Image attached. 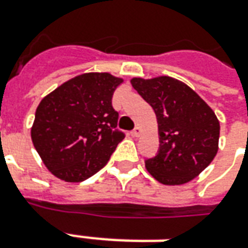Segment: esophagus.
I'll return each mask as SVG.
<instances>
[{
  "label": "esophagus",
  "mask_w": 248,
  "mask_h": 248,
  "mask_svg": "<svg viewBox=\"0 0 248 248\" xmlns=\"http://www.w3.org/2000/svg\"><path fill=\"white\" fill-rule=\"evenodd\" d=\"M141 133H142V129H141V127H136V129H134V130H133V133H131V134H133V136H134V137H140V136H141Z\"/></svg>",
  "instance_id": "obj_1"
}]
</instances>
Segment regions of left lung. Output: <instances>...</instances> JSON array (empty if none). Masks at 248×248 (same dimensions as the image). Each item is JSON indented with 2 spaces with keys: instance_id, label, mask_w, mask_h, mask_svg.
Returning <instances> with one entry per match:
<instances>
[{
  "instance_id": "left-lung-1",
  "label": "left lung",
  "mask_w": 248,
  "mask_h": 248,
  "mask_svg": "<svg viewBox=\"0 0 248 248\" xmlns=\"http://www.w3.org/2000/svg\"><path fill=\"white\" fill-rule=\"evenodd\" d=\"M130 82L157 118L160 149L145 161L148 172L167 186L193 181L218 151L220 122L215 111L194 89L170 76L133 77Z\"/></svg>"
}]
</instances>
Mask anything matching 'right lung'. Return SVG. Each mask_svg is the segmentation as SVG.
Instances as JSON below:
<instances>
[{"mask_svg": "<svg viewBox=\"0 0 248 248\" xmlns=\"http://www.w3.org/2000/svg\"><path fill=\"white\" fill-rule=\"evenodd\" d=\"M124 78L82 73L39 103L31 138L46 168L65 182H82L100 171L124 138L118 131L112 95Z\"/></svg>", "mask_w": 248, "mask_h": 248, "instance_id": "1", "label": "right lung"}]
</instances>
